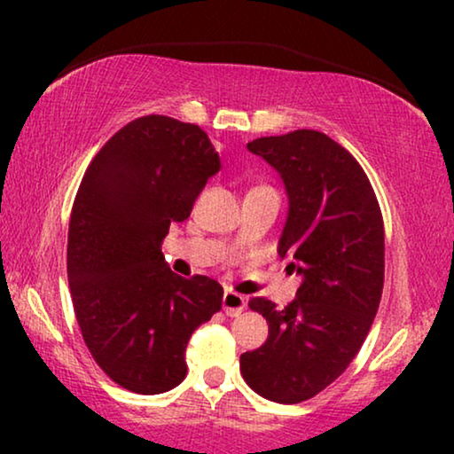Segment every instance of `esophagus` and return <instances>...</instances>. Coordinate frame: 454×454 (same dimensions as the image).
<instances>
[{"instance_id": "34e87169", "label": "esophagus", "mask_w": 454, "mask_h": 454, "mask_svg": "<svg viewBox=\"0 0 454 454\" xmlns=\"http://www.w3.org/2000/svg\"><path fill=\"white\" fill-rule=\"evenodd\" d=\"M246 306H247L246 297L235 294V291H225V295H223V312H225L227 316H231V318H235V316H239L241 312H244Z\"/></svg>"}]
</instances>
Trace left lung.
<instances>
[{"label":"left lung","instance_id":"left-lung-1","mask_svg":"<svg viewBox=\"0 0 454 454\" xmlns=\"http://www.w3.org/2000/svg\"><path fill=\"white\" fill-rule=\"evenodd\" d=\"M278 173L287 219L278 256L301 277L285 308L254 297L269 322L262 347L241 353L244 380L269 401L312 399L343 374L368 337L384 285V225L362 167L316 129L247 142Z\"/></svg>","mask_w":454,"mask_h":454}]
</instances>
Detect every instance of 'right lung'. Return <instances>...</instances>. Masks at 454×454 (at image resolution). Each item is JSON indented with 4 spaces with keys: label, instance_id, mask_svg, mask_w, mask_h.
Instances as JSON below:
<instances>
[{
    "label": "right lung",
    "instance_id": "right-lung-1",
    "mask_svg": "<svg viewBox=\"0 0 454 454\" xmlns=\"http://www.w3.org/2000/svg\"><path fill=\"white\" fill-rule=\"evenodd\" d=\"M219 171L200 128L145 115L111 136L78 188L67 231L74 312L98 368L132 393L176 388L192 333L221 309L219 283L176 275L160 252Z\"/></svg>",
    "mask_w": 454,
    "mask_h": 454
}]
</instances>
